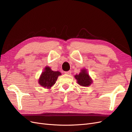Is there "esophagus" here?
Instances as JSON below:
<instances>
[{
  "instance_id": "34e87169",
  "label": "esophagus",
  "mask_w": 132,
  "mask_h": 132,
  "mask_svg": "<svg viewBox=\"0 0 132 132\" xmlns=\"http://www.w3.org/2000/svg\"><path fill=\"white\" fill-rule=\"evenodd\" d=\"M71 71L70 70L68 71H65V74L69 75H71Z\"/></svg>"
}]
</instances>
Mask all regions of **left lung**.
Returning <instances> with one entry per match:
<instances>
[{
	"label": "left lung",
	"instance_id": "8db88e82",
	"mask_svg": "<svg viewBox=\"0 0 132 132\" xmlns=\"http://www.w3.org/2000/svg\"><path fill=\"white\" fill-rule=\"evenodd\" d=\"M74 77L77 80V83L81 86H89L93 82L86 69H81L80 73L74 75Z\"/></svg>",
	"mask_w": 132,
	"mask_h": 132
}]
</instances>
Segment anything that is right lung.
<instances>
[{
    "label": "right lung",
    "mask_w": 132,
    "mask_h": 132,
    "mask_svg": "<svg viewBox=\"0 0 132 132\" xmlns=\"http://www.w3.org/2000/svg\"><path fill=\"white\" fill-rule=\"evenodd\" d=\"M59 71H53L50 67L46 66L38 79V84L42 87L50 89L56 82L58 77L61 75Z\"/></svg>",
    "instance_id": "add662e5"
}]
</instances>
